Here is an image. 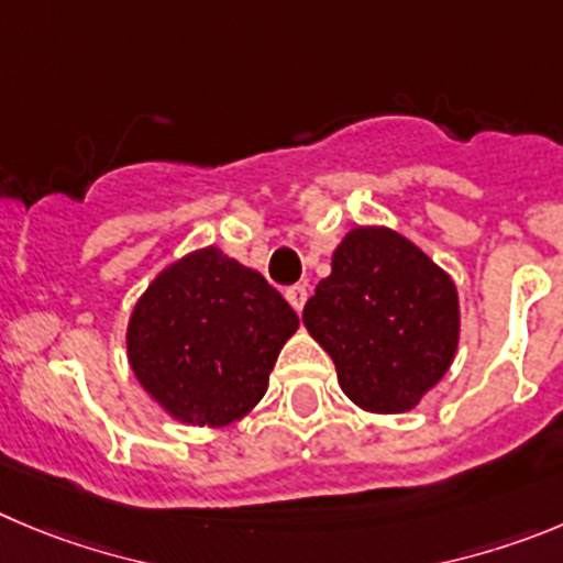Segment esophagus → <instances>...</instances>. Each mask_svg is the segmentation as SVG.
I'll return each instance as SVG.
<instances>
[{
    "instance_id": "34e87169",
    "label": "esophagus",
    "mask_w": 563,
    "mask_h": 563,
    "mask_svg": "<svg viewBox=\"0 0 563 563\" xmlns=\"http://www.w3.org/2000/svg\"><path fill=\"white\" fill-rule=\"evenodd\" d=\"M286 299L291 302L294 311H297V313L302 311V308H306V302H308V286H306V283H297V286L286 288Z\"/></svg>"
}]
</instances>
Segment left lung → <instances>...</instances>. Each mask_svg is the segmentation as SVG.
<instances>
[{"mask_svg": "<svg viewBox=\"0 0 563 563\" xmlns=\"http://www.w3.org/2000/svg\"><path fill=\"white\" fill-rule=\"evenodd\" d=\"M333 358L341 391L372 413H406L448 375L459 350V291L413 241L355 228L302 311Z\"/></svg>", "mask_w": 563, "mask_h": 563, "instance_id": "1", "label": "left lung"}]
</instances>
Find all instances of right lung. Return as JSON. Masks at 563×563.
Instances as JSON below:
<instances>
[{
    "mask_svg": "<svg viewBox=\"0 0 563 563\" xmlns=\"http://www.w3.org/2000/svg\"><path fill=\"white\" fill-rule=\"evenodd\" d=\"M297 328V313L264 275L205 246L166 266L141 294L128 358L172 419L224 428L261 402Z\"/></svg>",
    "mask_w": 563,
    "mask_h": 563,
    "instance_id": "right-lung-1",
    "label": "right lung"
}]
</instances>
